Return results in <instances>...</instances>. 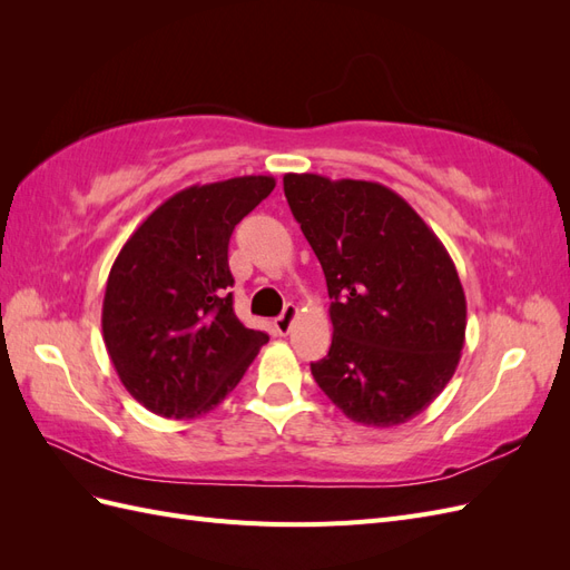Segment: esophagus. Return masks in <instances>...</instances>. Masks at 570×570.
Listing matches in <instances>:
<instances>
[{"mask_svg":"<svg viewBox=\"0 0 570 570\" xmlns=\"http://www.w3.org/2000/svg\"><path fill=\"white\" fill-rule=\"evenodd\" d=\"M297 306L295 304H285V308H283V314L275 318V333L278 335H287L289 333V327H292V323H295V318H297Z\"/></svg>","mask_w":570,"mask_h":570,"instance_id":"34e87169","label":"esophagus"}]
</instances>
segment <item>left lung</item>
Returning <instances> with one entry per match:
<instances>
[{
	"mask_svg": "<svg viewBox=\"0 0 570 570\" xmlns=\"http://www.w3.org/2000/svg\"><path fill=\"white\" fill-rule=\"evenodd\" d=\"M283 189L333 299V344L314 381L356 423L419 416L452 381L465 340L452 256L381 183L285 174Z\"/></svg>",
	"mask_w": 570,
	"mask_h": 570,
	"instance_id": "8db88e82",
	"label": "left lung"
}]
</instances>
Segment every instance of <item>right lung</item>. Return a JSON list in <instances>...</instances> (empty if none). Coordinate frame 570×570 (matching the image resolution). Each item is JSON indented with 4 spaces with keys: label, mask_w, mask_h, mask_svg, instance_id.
Returning a JSON list of instances; mask_svg holds the SVG:
<instances>
[{
    "label": "right lung",
    "mask_w": 570,
    "mask_h": 570,
    "mask_svg": "<svg viewBox=\"0 0 570 570\" xmlns=\"http://www.w3.org/2000/svg\"><path fill=\"white\" fill-rule=\"evenodd\" d=\"M271 176L193 185L137 228L111 266L101 333L120 383L164 419H197L243 381L268 342L233 312L228 245Z\"/></svg>",
    "instance_id": "obj_1"
}]
</instances>
